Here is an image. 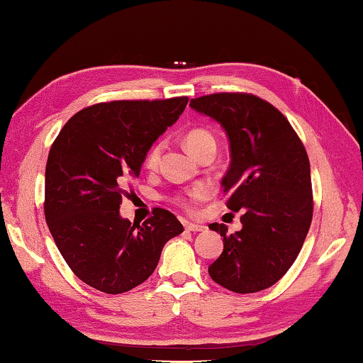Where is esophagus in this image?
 I'll return each instance as SVG.
<instances>
[{"mask_svg": "<svg viewBox=\"0 0 363 363\" xmlns=\"http://www.w3.org/2000/svg\"><path fill=\"white\" fill-rule=\"evenodd\" d=\"M186 230H187V232L196 233V232H204V230H206V227L199 225V223H186Z\"/></svg>", "mask_w": 363, "mask_h": 363, "instance_id": "1", "label": "esophagus"}]
</instances>
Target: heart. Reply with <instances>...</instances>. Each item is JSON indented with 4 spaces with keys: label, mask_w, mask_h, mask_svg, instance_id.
Listing matches in <instances>:
<instances>
[{
    "label": "heart",
    "mask_w": 363,
    "mask_h": 363,
    "mask_svg": "<svg viewBox=\"0 0 363 363\" xmlns=\"http://www.w3.org/2000/svg\"><path fill=\"white\" fill-rule=\"evenodd\" d=\"M184 143H186V147L189 149V152H192L195 157L199 155L201 150L216 146V140L213 133L206 128H192L190 131H187L186 138H184ZM160 154H162V144H155V146L150 147V150L146 155V160H144L146 168L149 169L157 168V164H159V160H160ZM206 194L208 190L204 187H196L192 190V192H189V199L194 201L201 200L206 196Z\"/></svg>",
    "instance_id": "heart-1"
}]
</instances>
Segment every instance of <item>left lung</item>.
Returning a JSON list of instances; mask_svg holds the SVG:
<instances>
[{
  "label": "left lung",
  "mask_w": 363,
  "mask_h": 363,
  "mask_svg": "<svg viewBox=\"0 0 363 363\" xmlns=\"http://www.w3.org/2000/svg\"><path fill=\"white\" fill-rule=\"evenodd\" d=\"M190 108L225 131L230 167L222 177L227 208L242 211L240 232L223 223L209 228L223 236V250L208 272L236 294L276 284L292 267L313 219L308 154L287 118L249 94H214L190 100Z\"/></svg>",
  "instance_id": "obj_1"
}]
</instances>
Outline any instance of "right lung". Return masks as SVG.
<instances>
[{
    "mask_svg": "<svg viewBox=\"0 0 363 363\" xmlns=\"http://www.w3.org/2000/svg\"><path fill=\"white\" fill-rule=\"evenodd\" d=\"M169 100L100 103L65 123L45 164L44 214L65 262L85 284L106 294L140 286L157 268L163 246L184 232L157 208L140 225L118 213L128 181L149 149L187 106Z\"/></svg>",
    "mask_w": 363,
    "mask_h": 363,
    "instance_id": "1",
    "label": "right lung"
}]
</instances>
